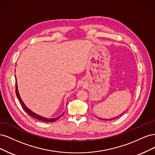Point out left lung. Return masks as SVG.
Here are the masks:
<instances>
[{
	"mask_svg": "<svg viewBox=\"0 0 155 155\" xmlns=\"http://www.w3.org/2000/svg\"><path fill=\"white\" fill-rule=\"evenodd\" d=\"M125 112V111L123 112V113H124ZM123 113H121V114H120V115H118V116H116V117H114V118H110V119H103V118H99L100 119H101V120H114V119H115V118H118V117H119L120 115H121Z\"/></svg>",
	"mask_w": 155,
	"mask_h": 155,
	"instance_id": "1",
	"label": "left lung"
}]
</instances>
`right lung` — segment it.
<instances>
[{"instance_id":"1","label":"right lung","mask_w":155,"mask_h":155,"mask_svg":"<svg viewBox=\"0 0 155 155\" xmlns=\"http://www.w3.org/2000/svg\"><path fill=\"white\" fill-rule=\"evenodd\" d=\"M15 84H16V90H15V92H16V95H17V97L18 99V100H19L21 104L22 107L23 109H24V110L27 112L28 114H29V116L33 117V118H34L37 120H41L42 121H44V122H54V121H55L56 120H58L59 118H61L63 114V113L62 114H61L60 116L56 117V118H45V117H43V116H41L39 114H37L36 113H35V112H34L33 111H31V110H30L28 108L25 104H24V102L22 101L21 97L19 95V93H18V86H17V78H16V76H15Z\"/></svg>"}]
</instances>
